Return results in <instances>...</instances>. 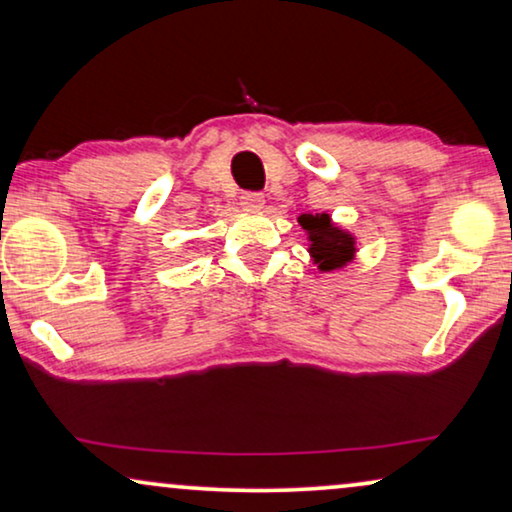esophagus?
Segmentation results:
<instances>
[{"label": "esophagus", "mask_w": 512, "mask_h": 512, "mask_svg": "<svg viewBox=\"0 0 512 512\" xmlns=\"http://www.w3.org/2000/svg\"><path fill=\"white\" fill-rule=\"evenodd\" d=\"M240 205H242V209H247V212H261L265 205V195L263 193H242Z\"/></svg>", "instance_id": "esophagus-1"}]
</instances>
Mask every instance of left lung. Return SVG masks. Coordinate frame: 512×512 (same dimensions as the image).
Instances as JSON below:
<instances>
[{"mask_svg": "<svg viewBox=\"0 0 512 512\" xmlns=\"http://www.w3.org/2000/svg\"><path fill=\"white\" fill-rule=\"evenodd\" d=\"M298 223L310 240V256L321 272L345 268L356 256V237L335 226L328 214H300Z\"/></svg>", "mask_w": 512, "mask_h": 512, "instance_id": "1", "label": "left lung"}]
</instances>
